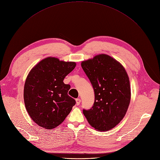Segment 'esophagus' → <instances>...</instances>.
Instances as JSON below:
<instances>
[{"mask_svg":"<svg viewBox=\"0 0 160 160\" xmlns=\"http://www.w3.org/2000/svg\"><path fill=\"white\" fill-rule=\"evenodd\" d=\"M80 102H81V99L80 98L76 99V105H79L80 104Z\"/></svg>","mask_w":160,"mask_h":160,"instance_id":"1","label":"esophagus"}]
</instances>
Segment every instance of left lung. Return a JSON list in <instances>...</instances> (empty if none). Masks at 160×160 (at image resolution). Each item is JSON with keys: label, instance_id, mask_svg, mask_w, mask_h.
<instances>
[{"label": "left lung", "instance_id": "8db88e82", "mask_svg": "<svg viewBox=\"0 0 160 160\" xmlns=\"http://www.w3.org/2000/svg\"><path fill=\"white\" fill-rule=\"evenodd\" d=\"M82 68L94 91L92 108L83 110L90 125L98 131H108L124 118L130 99L129 80L124 68L106 54L84 61Z\"/></svg>", "mask_w": 160, "mask_h": 160}]
</instances>
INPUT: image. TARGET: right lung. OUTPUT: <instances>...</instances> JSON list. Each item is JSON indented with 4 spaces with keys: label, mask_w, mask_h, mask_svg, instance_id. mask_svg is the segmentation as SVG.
<instances>
[{
    "label": "right lung",
    "mask_w": 160,
    "mask_h": 160,
    "mask_svg": "<svg viewBox=\"0 0 160 160\" xmlns=\"http://www.w3.org/2000/svg\"><path fill=\"white\" fill-rule=\"evenodd\" d=\"M75 66V62L49 57L28 73L24 85V103L28 115L39 126L47 129L56 128L75 105V100L68 94L70 85L63 82Z\"/></svg>",
    "instance_id": "obj_1"
}]
</instances>
